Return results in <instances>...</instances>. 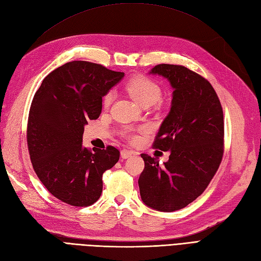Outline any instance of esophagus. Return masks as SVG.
I'll use <instances>...</instances> for the list:
<instances>
[{"label": "esophagus", "mask_w": 261, "mask_h": 261, "mask_svg": "<svg viewBox=\"0 0 261 261\" xmlns=\"http://www.w3.org/2000/svg\"><path fill=\"white\" fill-rule=\"evenodd\" d=\"M134 154V152L132 151V150H127V149H123L121 151V156L123 158V159H128L129 156H132Z\"/></svg>", "instance_id": "1"}]
</instances>
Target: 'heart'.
I'll use <instances>...</instances> for the list:
<instances>
[{
	"label": "heart",
	"instance_id": "1",
	"mask_svg": "<svg viewBox=\"0 0 261 261\" xmlns=\"http://www.w3.org/2000/svg\"><path fill=\"white\" fill-rule=\"evenodd\" d=\"M125 88L129 93V96L141 107H144L146 105L151 106L155 103L161 96V89L159 85L145 76H137L132 78V80L126 84ZM112 100L113 93H107L103 98V107H110Z\"/></svg>",
	"mask_w": 261,
	"mask_h": 261
}]
</instances>
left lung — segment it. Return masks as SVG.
Returning <instances> with one entry per match:
<instances>
[{"mask_svg": "<svg viewBox=\"0 0 261 261\" xmlns=\"http://www.w3.org/2000/svg\"><path fill=\"white\" fill-rule=\"evenodd\" d=\"M149 74L167 78L174 90L153 143L170 156L160 167L155 158L141 154L145 169L139 192L146 206L171 212L199 197L218 171L223 155V111L211 84L185 66L159 64Z\"/></svg>", "mask_w": 261, "mask_h": 261, "instance_id": "obj_1", "label": "left lung"}]
</instances>
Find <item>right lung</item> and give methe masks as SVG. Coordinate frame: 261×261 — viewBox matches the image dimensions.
<instances>
[{
	"instance_id": "1",
	"label": "right lung",
	"mask_w": 261,
	"mask_h": 261,
	"mask_svg": "<svg viewBox=\"0 0 261 261\" xmlns=\"http://www.w3.org/2000/svg\"><path fill=\"white\" fill-rule=\"evenodd\" d=\"M124 73L96 63L73 61L46 76L31 102L27 144L39 179L58 199L87 207L102 193V175L114 167L120 151L83 146L88 120H97L102 97Z\"/></svg>"
}]
</instances>
